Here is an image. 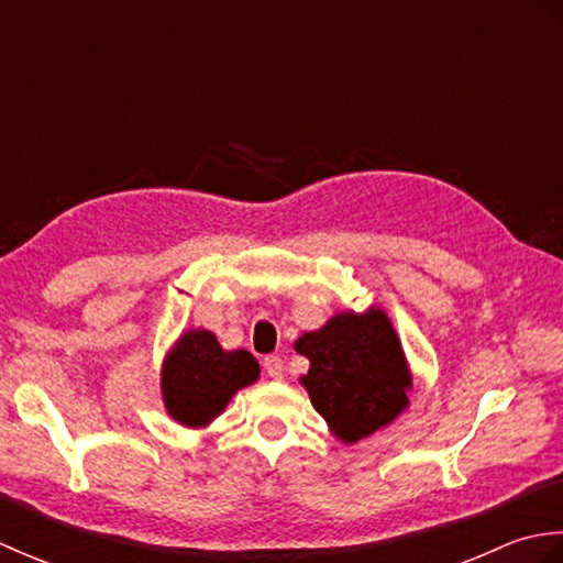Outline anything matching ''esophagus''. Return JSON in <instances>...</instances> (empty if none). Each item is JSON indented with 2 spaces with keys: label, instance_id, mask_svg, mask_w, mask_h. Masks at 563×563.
Returning a JSON list of instances; mask_svg holds the SVG:
<instances>
[{
  "label": "esophagus",
  "instance_id": "obj_1",
  "mask_svg": "<svg viewBox=\"0 0 563 563\" xmlns=\"http://www.w3.org/2000/svg\"><path fill=\"white\" fill-rule=\"evenodd\" d=\"M263 369H266V375L273 377V379H280L283 377V361L278 355H268L263 357Z\"/></svg>",
  "mask_w": 563,
  "mask_h": 563
}]
</instances>
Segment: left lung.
Instances as JSON below:
<instances>
[{
	"instance_id": "8db88e82",
	"label": "left lung",
	"mask_w": 563,
	"mask_h": 563,
	"mask_svg": "<svg viewBox=\"0 0 563 563\" xmlns=\"http://www.w3.org/2000/svg\"><path fill=\"white\" fill-rule=\"evenodd\" d=\"M295 351L309 361L300 377L309 401L345 445L409 409L411 369L385 309L333 314L321 329L302 333Z\"/></svg>"
}]
</instances>
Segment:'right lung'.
I'll list each match as a JSON object with an SVG mask.
<instances>
[{"label": "right lung", "instance_id": "right-lung-1", "mask_svg": "<svg viewBox=\"0 0 563 563\" xmlns=\"http://www.w3.org/2000/svg\"><path fill=\"white\" fill-rule=\"evenodd\" d=\"M261 375L249 351H224L208 329H188L164 355L162 401L176 423L206 428Z\"/></svg>", "mask_w": 563, "mask_h": 563}]
</instances>
